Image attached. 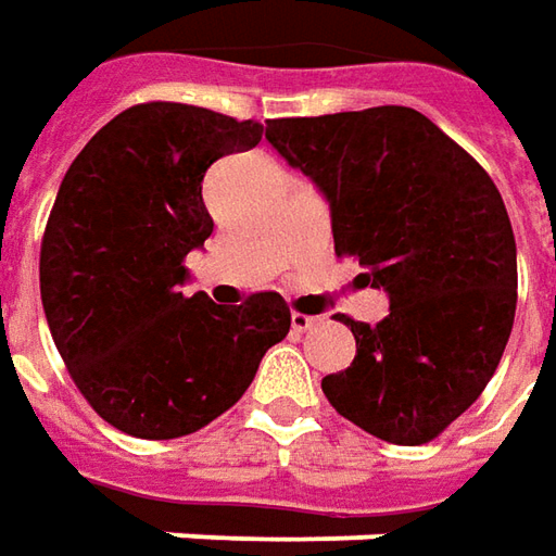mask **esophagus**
Wrapping results in <instances>:
<instances>
[{
  "label": "esophagus",
  "instance_id": "obj_1",
  "mask_svg": "<svg viewBox=\"0 0 556 556\" xmlns=\"http://www.w3.org/2000/svg\"><path fill=\"white\" fill-rule=\"evenodd\" d=\"M290 324H293V330H296V333H305V330H312L315 324H321V318H318V315H303V312H293V315H290Z\"/></svg>",
  "mask_w": 556,
  "mask_h": 556
}]
</instances>
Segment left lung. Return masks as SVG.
I'll use <instances>...</instances> for the list:
<instances>
[{
	"label": "left lung",
	"instance_id": "1",
	"mask_svg": "<svg viewBox=\"0 0 556 556\" xmlns=\"http://www.w3.org/2000/svg\"><path fill=\"white\" fill-rule=\"evenodd\" d=\"M266 140L324 195L337 256L389 296L376 327L345 318L357 355L324 376L327 401L379 441L438 438L511 337L517 244L495 182L409 106L271 118Z\"/></svg>",
	"mask_w": 556,
	"mask_h": 556
}]
</instances>
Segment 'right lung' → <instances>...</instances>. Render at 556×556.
<instances>
[{
    "mask_svg": "<svg viewBox=\"0 0 556 556\" xmlns=\"http://www.w3.org/2000/svg\"><path fill=\"white\" fill-rule=\"evenodd\" d=\"M260 140L253 118L140 103L63 177L39 256L45 318L85 401L125 434L170 441L214 422L290 330L278 293L241 305L182 293V260L214 232L207 167Z\"/></svg>",
    "mask_w": 556,
    "mask_h": 556,
    "instance_id": "right-lung-1",
    "label": "right lung"
}]
</instances>
